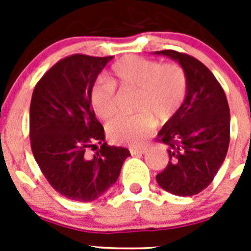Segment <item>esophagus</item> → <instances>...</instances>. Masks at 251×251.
I'll return each instance as SVG.
<instances>
[{"instance_id":"34e87169","label":"esophagus","mask_w":251,"mask_h":251,"mask_svg":"<svg viewBox=\"0 0 251 251\" xmlns=\"http://www.w3.org/2000/svg\"><path fill=\"white\" fill-rule=\"evenodd\" d=\"M129 152L132 156H139V154H145L147 148H129Z\"/></svg>"}]
</instances>
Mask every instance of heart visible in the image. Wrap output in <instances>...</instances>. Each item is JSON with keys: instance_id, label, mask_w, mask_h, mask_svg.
I'll return each instance as SVG.
<instances>
[{"instance_id": "obj_1", "label": "heart", "mask_w": 251, "mask_h": 251, "mask_svg": "<svg viewBox=\"0 0 251 251\" xmlns=\"http://www.w3.org/2000/svg\"><path fill=\"white\" fill-rule=\"evenodd\" d=\"M109 80H99L90 90V103L100 119H110L117 113L115 86L136 90L133 115L119 117L106 127L114 143L141 146L158 124L174 118L183 105L188 92L185 69L179 64H162L157 60L128 55L110 68Z\"/></svg>"}]
</instances>
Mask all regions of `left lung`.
I'll return each mask as SVG.
<instances>
[{"mask_svg": "<svg viewBox=\"0 0 251 251\" xmlns=\"http://www.w3.org/2000/svg\"><path fill=\"white\" fill-rule=\"evenodd\" d=\"M185 69L188 92L181 109L162 127L157 141L168 146L170 161L156 176L165 191L194 196L212 182L230 142V109L220 83L201 61L175 50L156 51Z\"/></svg>", "mask_w": 251, "mask_h": 251, "instance_id": "obj_1", "label": "left lung"}]
</instances>
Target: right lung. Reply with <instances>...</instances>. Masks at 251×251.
<instances>
[{
  "mask_svg": "<svg viewBox=\"0 0 251 251\" xmlns=\"http://www.w3.org/2000/svg\"><path fill=\"white\" fill-rule=\"evenodd\" d=\"M110 60L83 54L64 57L32 93L31 150L51 187L69 200H97L117 182L130 156L127 148L106 145L90 103V90ZM89 149L96 151L93 156Z\"/></svg>",
  "mask_w": 251,
  "mask_h": 251,
  "instance_id": "right-lung-1",
  "label": "right lung"
}]
</instances>
